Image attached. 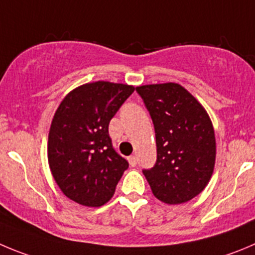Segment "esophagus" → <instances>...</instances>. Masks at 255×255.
Instances as JSON below:
<instances>
[{"instance_id":"1","label":"esophagus","mask_w":255,"mask_h":255,"mask_svg":"<svg viewBox=\"0 0 255 255\" xmlns=\"http://www.w3.org/2000/svg\"><path fill=\"white\" fill-rule=\"evenodd\" d=\"M128 162H129V165L132 166V167H134V166L137 165V157L129 156V157H128Z\"/></svg>"}]
</instances>
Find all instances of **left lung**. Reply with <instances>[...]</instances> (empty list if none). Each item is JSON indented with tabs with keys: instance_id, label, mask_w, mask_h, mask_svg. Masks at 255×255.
<instances>
[{
	"instance_id": "8db88e82",
	"label": "left lung",
	"mask_w": 255,
	"mask_h": 255,
	"mask_svg": "<svg viewBox=\"0 0 255 255\" xmlns=\"http://www.w3.org/2000/svg\"><path fill=\"white\" fill-rule=\"evenodd\" d=\"M151 114L156 165L143 170L152 192L168 205L186 203L206 187L214 172L216 142L208 112L177 83L135 88Z\"/></svg>"
}]
</instances>
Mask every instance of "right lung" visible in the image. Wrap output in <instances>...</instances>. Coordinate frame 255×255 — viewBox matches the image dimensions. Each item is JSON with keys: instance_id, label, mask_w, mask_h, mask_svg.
Returning a JSON list of instances; mask_svg holds the SVG:
<instances>
[{"instance_id": "1", "label": "right lung", "mask_w": 255, "mask_h": 255, "mask_svg": "<svg viewBox=\"0 0 255 255\" xmlns=\"http://www.w3.org/2000/svg\"><path fill=\"white\" fill-rule=\"evenodd\" d=\"M133 92V85L121 83H87L68 93L54 114L47 141L50 170L63 194L80 205L108 203L128 168L112 146L108 126Z\"/></svg>"}]
</instances>
